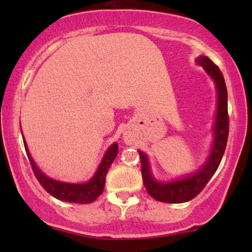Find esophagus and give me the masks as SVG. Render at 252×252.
<instances>
[{
	"instance_id": "34e87169",
	"label": "esophagus",
	"mask_w": 252,
	"mask_h": 252,
	"mask_svg": "<svg viewBox=\"0 0 252 252\" xmlns=\"http://www.w3.org/2000/svg\"><path fill=\"white\" fill-rule=\"evenodd\" d=\"M127 142H128V139H127Z\"/></svg>"
}]
</instances>
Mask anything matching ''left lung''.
Instances as JSON below:
<instances>
[{
    "instance_id": "8db88e82",
    "label": "left lung",
    "mask_w": 252,
    "mask_h": 252,
    "mask_svg": "<svg viewBox=\"0 0 252 252\" xmlns=\"http://www.w3.org/2000/svg\"><path fill=\"white\" fill-rule=\"evenodd\" d=\"M197 63L204 67L208 74L216 82L217 92H218V106H217V117L215 123V141H213L212 151L209 159L201 170L195 174L189 175L180 180L172 182H158L151 175L149 161L146 155L139 150L141 159V173L144 187L147 192L156 201L164 203H184L196 197L208 184L212 175L218 168L220 161L225 153L227 139L229 130L228 117V102H227V88L225 79L219 67L205 56L197 58Z\"/></svg>"
}]
</instances>
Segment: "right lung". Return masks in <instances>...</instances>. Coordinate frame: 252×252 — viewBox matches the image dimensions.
<instances>
[{
    "instance_id": "add662e5",
    "label": "right lung",
    "mask_w": 252,
    "mask_h": 252,
    "mask_svg": "<svg viewBox=\"0 0 252 252\" xmlns=\"http://www.w3.org/2000/svg\"><path fill=\"white\" fill-rule=\"evenodd\" d=\"M24 146H25V150L33 173L44 190L49 192L55 198L60 199V201L78 203V204H87V203L94 202L102 194L105 185L106 173H108L110 166H111L113 160L118 155V143H113L106 151L105 156L103 157L102 163L98 166V170L96 171L94 177L86 184L74 185L53 180V179L44 175L33 161L25 142H24Z\"/></svg>"
}]
</instances>
